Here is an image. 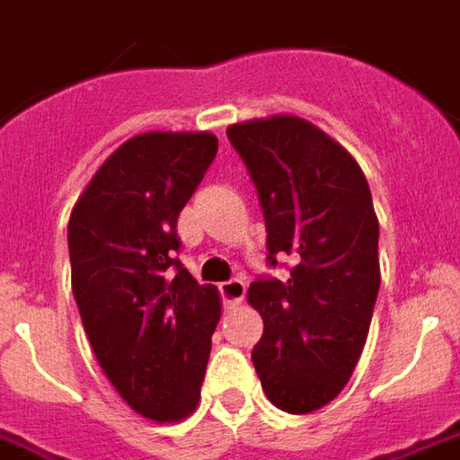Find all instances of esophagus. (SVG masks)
<instances>
[{
  "mask_svg": "<svg viewBox=\"0 0 460 460\" xmlns=\"http://www.w3.org/2000/svg\"><path fill=\"white\" fill-rule=\"evenodd\" d=\"M219 292H222V301L226 308L238 306L245 296V282L243 279H229V282H224L219 287Z\"/></svg>",
  "mask_w": 460,
  "mask_h": 460,
  "instance_id": "obj_1",
  "label": "esophagus"
}]
</instances>
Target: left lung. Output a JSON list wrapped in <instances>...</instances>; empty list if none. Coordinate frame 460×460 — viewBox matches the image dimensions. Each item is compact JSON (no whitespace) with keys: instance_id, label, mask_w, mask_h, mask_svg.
<instances>
[{"instance_id":"1","label":"left lung","mask_w":460,"mask_h":460,"mask_svg":"<svg viewBox=\"0 0 460 460\" xmlns=\"http://www.w3.org/2000/svg\"><path fill=\"white\" fill-rule=\"evenodd\" d=\"M226 137L258 190L268 265L294 262L285 282L258 277L248 289L262 315L253 367L275 408L306 415L345 388L369 335L381 285L369 183L335 139L294 115L238 122Z\"/></svg>"}]
</instances>
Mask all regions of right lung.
I'll return each mask as SVG.
<instances>
[{
  "label": "right lung",
  "instance_id": "obj_1",
  "mask_svg": "<svg viewBox=\"0 0 460 460\" xmlns=\"http://www.w3.org/2000/svg\"><path fill=\"white\" fill-rule=\"evenodd\" d=\"M209 132H146L118 146L76 199L72 292L101 369L156 422L198 408L222 304L175 255L178 215L217 156Z\"/></svg>",
  "mask_w": 460,
  "mask_h": 460
}]
</instances>
